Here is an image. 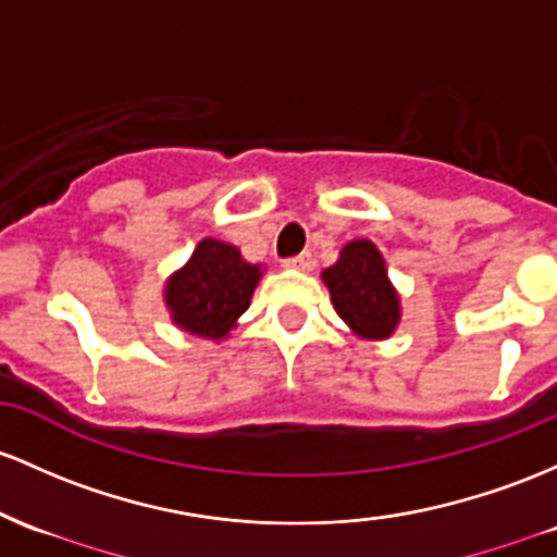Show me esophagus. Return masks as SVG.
Returning <instances> with one entry per match:
<instances>
[{"label":"esophagus","instance_id":"obj_1","mask_svg":"<svg viewBox=\"0 0 557 557\" xmlns=\"http://www.w3.org/2000/svg\"><path fill=\"white\" fill-rule=\"evenodd\" d=\"M283 267H288V269H311V267H314V259H311L309 250H304V253L293 256V259H285Z\"/></svg>","mask_w":557,"mask_h":557}]
</instances>
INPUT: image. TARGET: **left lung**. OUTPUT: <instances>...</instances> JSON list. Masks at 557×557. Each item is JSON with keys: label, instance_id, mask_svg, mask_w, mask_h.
<instances>
[{"label": "left lung", "instance_id": "obj_1", "mask_svg": "<svg viewBox=\"0 0 557 557\" xmlns=\"http://www.w3.org/2000/svg\"><path fill=\"white\" fill-rule=\"evenodd\" d=\"M341 320L362 338H388L399 322V298L391 288L381 250L370 240H354L341 259L322 272Z\"/></svg>", "mask_w": 557, "mask_h": 557}]
</instances>
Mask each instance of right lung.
I'll return each instance as SVG.
<instances>
[{
  "instance_id": "obj_1",
  "label": "right lung",
  "mask_w": 557,
  "mask_h": 557,
  "mask_svg": "<svg viewBox=\"0 0 557 557\" xmlns=\"http://www.w3.org/2000/svg\"><path fill=\"white\" fill-rule=\"evenodd\" d=\"M261 267L248 264L230 243L206 237L193 259L166 285L174 322L200 338H224L248 309Z\"/></svg>"
}]
</instances>
